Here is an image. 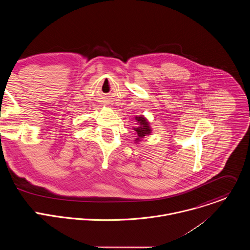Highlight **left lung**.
<instances>
[{"label":"left lung","instance_id":"left-lung-1","mask_svg":"<svg viewBox=\"0 0 250 250\" xmlns=\"http://www.w3.org/2000/svg\"><path fill=\"white\" fill-rule=\"evenodd\" d=\"M135 120L136 122L138 123V125L136 127H134L133 129L135 130L136 132V136L137 138L135 139V141H139L142 137H145L146 135L149 134L151 129L149 127V125H148V122L146 121V119L145 117H135Z\"/></svg>","mask_w":250,"mask_h":250}]
</instances>
